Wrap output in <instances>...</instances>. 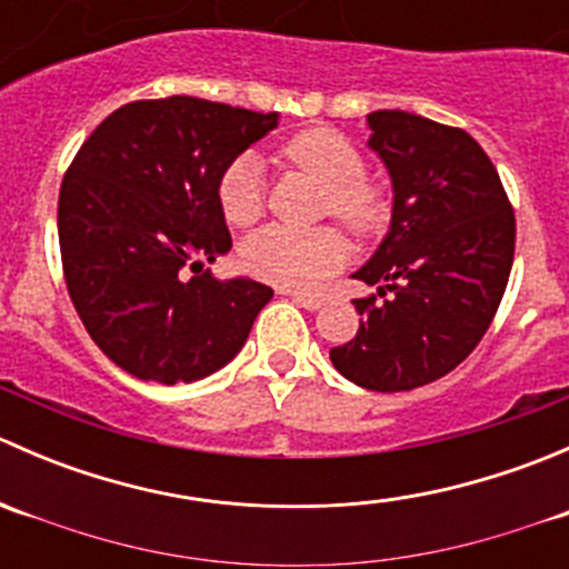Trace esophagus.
Listing matches in <instances>:
<instances>
[{"label": "esophagus", "instance_id": "34e87169", "mask_svg": "<svg viewBox=\"0 0 569 569\" xmlns=\"http://www.w3.org/2000/svg\"><path fill=\"white\" fill-rule=\"evenodd\" d=\"M289 297L297 302V306L306 308V311H319V308L325 306V300H319V297H313V295H300V291H289Z\"/></svg>", "mask_w": 569, "mask_h": 569}]
</instances>
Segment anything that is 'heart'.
<instances>
[{"mask_svg": "<svg viewBox=\"0 0 569 569\" xmlns=\"http://www.w3.org/2000/svg\"><path fill=\"white\" fill-rule=\"evenodd\" d=\"M283 153L297 168L308 170L327 189V209L366 237L386 220V200L363 181L366 162L358 148L330 129H311L291 137ZM217 200L231 226H250L263 211V162L244 151L228 162L217 181ZM242 267L252 278L283 289H311L327 274L338 272L349 256V244L338 228L267 226L244 239Z\"/></svg>", "mask_w": 569, "mask_h": 569, "instance_id": "b5f03b06", "label": "heart"}]
</instances>
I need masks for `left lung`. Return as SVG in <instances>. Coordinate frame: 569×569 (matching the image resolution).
<instances>
[{"label":"left lung","instance_id":"1","mask_svg":"<svg viewBox=\"0 0 569 569\" xmlns=\"http://www.w3.org/2000/svg\"><path fill=\"white\" fill-rule=\"evenodd\" d=\"M366 123L391 176L393 214L352 278L391 297L355 300L358 336L330 360L360 388L412 391L457 369L490 327L512 272L515 211L468 131L401 109Z\"/></svg>","mask_w":569,"mask_h":569}]
</instances>
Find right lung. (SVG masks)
<instances>
[{
	"label": "right lung",
	"instance_id": "add662e5",
	"mask_svg": "<svg viewBox=\"0 0 569 569\" xmlns=\"http://www.w3.org/2000/svg\"><path fill=\"white\" fill-rule=\"evenodd\" d=\"M274 126L278 112L192 96L131 101L73 157L57 203L68 295L96 347L137 380L214 375L272 300L269 286L217 280L203 263L231 250L222 170Z\"/></svg>",
	"mask_w": 569,
	"mask_h": 569
}]
</instances>
